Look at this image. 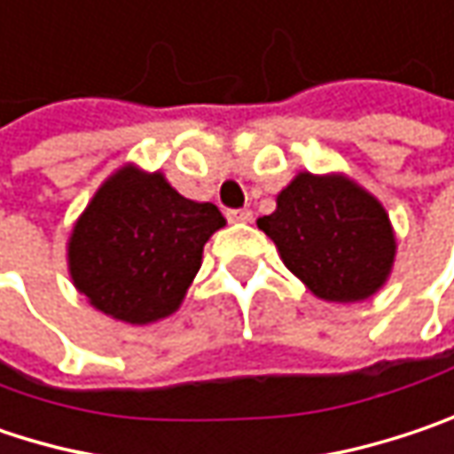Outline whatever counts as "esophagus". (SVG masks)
<instances>
[{"label": "esophagus", "instance_id": "34e87169", "mask_svg": "<svg viewBox=\"0 0 454 454\" xmlns=\"http://www.w3.org/2000/svg\"><path fill=\"white\" fill-rule=\"evenodd\" d=\"M226 218L231 223H249V221H252V210H247V207H241V210H228Z\"/></svg>", "mask_w": 454, "mask_h": 454}]
</instances>
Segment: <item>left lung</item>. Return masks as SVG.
I'll return each instance as SVG.
<instances>
[{
  "label": "left lung",
  "mask_w": 454,
  "mask_h": 454,
  "mask_svg": "<svg viewBox=\"0 0 454 454\" xmlns=\"http://www.w3.org/2000/svg\"><path fill=\"white\" fill-rule=\"evenodd\" d=\"M256 226L275 241L285 267L332 303L375 295L393 270L386 207L344 174H298Z\"/></svg>",
  "instance_id": "8db88e82"
}]
</instances>
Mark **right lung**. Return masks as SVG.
<instances>
[{"label":"right lung","mask_w":454,"mask_h":454,"mask_svg":"<svg viewBox=\"0 0 454 454\" xmlns=\"http://www.w3.org/2000/svg\"><path fill=\"white\" fill-rule=\"evenodd\" d=\"M223 226L213 202L187 200L161 172L128 164L79 215L68 272L97 310L133 326L153 324L179 308L205 241Z\"/></svg>","instance_id":"obj_1"}]
</instances>
